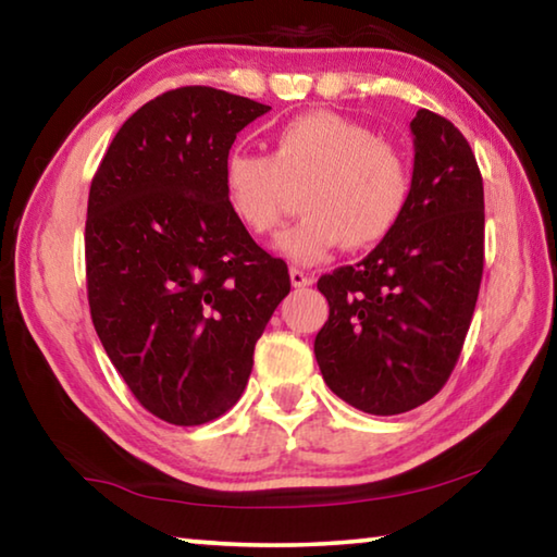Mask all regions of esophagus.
Returning <instances> with one entry per match:
<instances>
[{"mask_svg":"<svg viewBox=\"0 0 557 557\" xmlns=\"http://www.w3.org/2000/svg\"><path fill=\"white\" fill-rule=\"evenodd\" d=\"M289 280H292V287H297V289L314 285V275H309V272L299 270V268H292L289 270Z\"/></svg>","mask_w":557,"mask_h":557,"instance_id":"obj_1","label":"esophagus"}]
</instances>
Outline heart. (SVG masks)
<instances>
[{
    "mask_svg": "<svg viewBox=\"0 0 557 557\" xmlns=\"http://www.w3.org/2000/svg\"><path fill=\"white\" fill-rule=\"evenodd\" d=\"M289 188H305L307 215L275 238L299 265H317L338 245L373 248L398 228L410 201V172L393 147L361 122L336 112H307L272 135L268 154L233 149L223 162L231 213L256 235L275 231Z\"/></svg>",
    "mask_w": 557,
    "mask_h": 557,
    "instance_id": "obj_1",
    "label": "heart"
}]
</instances>
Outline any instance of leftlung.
Instances as JSON below:
<instances>
[{
	"label": "left lung",
	"instance_id": "left-lung-1",
	"mask_svg": "<svg viewBox=\"0 0 557 557\" xmlns=\"http://www.w3.org/2000/svg\"><path fill=\"white\" fill-rule=\"evenodd\" d=\"M410 201L388 238L356 265L322 275L329 319L314 356L329 388L371 414H400L447 383L484 270V184L449 120L410 122Z\"/></svg>",
	"mask_w": 557,
	"mask_h": 557
}]
</instances>
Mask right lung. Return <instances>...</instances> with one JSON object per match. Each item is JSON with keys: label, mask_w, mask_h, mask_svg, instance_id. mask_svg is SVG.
<instances>
[{"label": "right lung", "mask_w": 557, "mask_h": 557, "mask_svg": "<svg viewBox=\"0 0 557 557\" xmlns=\"http://www.w3.org/2000/svg\"><path fill=\"white\" fill-rule=\"evenodd\" d=\"M268 110L206 86L169 90L117 129L92 176V324L132 395L172 425H203L238 403L289 295L285 260L250 238L223 191L235 135Z\"/></svg>", "instance_id": "obj_1"}]
</instances>
